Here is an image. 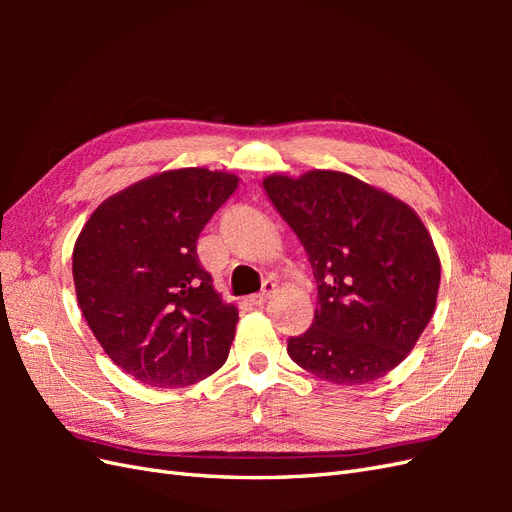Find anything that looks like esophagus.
<instances>
[{"label":"esophagus","instance_id":"esophagus-1","mask_svg":"<svg viewBox=\"0 0 512 512\" xmlns=\"http://www.w3.org/2000/svg\"><path fill=\"white\" fill-rule=\"evenodd\" d=\"M273 292H275V284L267 280L265 284H262V290L258 294H254V297L250 299V303L252 305H265L273 297Z\"/></svg>","mask_w":512,"mask_h":512}]
</instances>
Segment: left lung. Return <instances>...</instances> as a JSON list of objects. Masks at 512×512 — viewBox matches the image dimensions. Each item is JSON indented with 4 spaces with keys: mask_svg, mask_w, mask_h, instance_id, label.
<instances>
[{
    "mask_svg": "<svg viewBox=\"0 0 512 512\" xmlns=\"http://www.w3.org/2000/svg\"><path fill=\"white\" fill-rule=\"evenodd\" d=\"M271 205L314 269L318 307L290 359L322 380L354 386L406 359L436 312L440 256L404 200L339 170L262 179Z\"/></svg>",
    "mask_w": 512,
    "mask_h": 512,
    "instance_id": "obj_1",
    "label": "left lung"
}]
</instances>
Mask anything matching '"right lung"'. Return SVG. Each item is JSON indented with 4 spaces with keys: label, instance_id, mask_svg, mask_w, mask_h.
<instances>
[{
    "label": "right lung",
    "instance_id": "right-lung-1",
    "mask_svg": "<svg viewBox=\"0 0 512 512\" xmlns=\"http://www.w3.org/2000/svg\"><path fill=\"white\" fill-rule=\"evenodd\" d=\"M237 188L226 170H164L108 196L76 237V301L134 380L179 389L224 365L239 312L200 267L196 241Z\"/></svg>",
    "mask_w": 512,
    "mask_h": 512
}]
</instances>
